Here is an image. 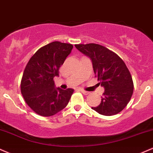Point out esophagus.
<instances>
[{
    "mask_svg": "<svg viewBox=\"0 0 153 153\" xmlns=\"http://www.w3.org/2000/svg\"><path fill=\"white\" fill-rule=\"evenodd\" d=\"M80 91H82V92L83 93V94H84V95H87V94H89V91H85V90H84V89H80Z\"/></svg>",
    "mask_w": 153,
    "mask_h": 153,
    "instance_id": "obj_1",
    "label": "esophagus"
}]
</instances>
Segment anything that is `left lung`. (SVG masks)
<instances>
[{"instance_id":"1","label":"left lung","mask_w":153,"mask_h":153,"mask_svg":"<svg viewBox=\"0 0 153 153\" xmlns=\"http://www.w3.org/2000/svg\"><path fill=\"white\" fill-rule=\"evenodd\" d=\"M75 47L91 59L95 76L105 89L101 103L91 109L106 116L121 112L130 102L134 89L132 76L123 59L101 45L76 44Z\"/></svg>"}]
</instances>
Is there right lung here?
I'll return each instance as SVG.
<instances>
[{
	"mask_svg": "<svg viewBox=\"0 0 153 153\" xmlns=\"http://www.w3.org/2000/svg\"><path fill=\"white\" fill-rule=\"evenodd\" d=\"M73 46L54 41L39 48L30 59L23 72L21 90L25 101L36 114L50 117L69 103L74 89L56 87L53 78L71 53Z\"/></svg>",
	"mask_w": 153,
	"mask_h": 153,
	"instance_id": "add662e5",
	"label": "right lung"
}]
</instances>
